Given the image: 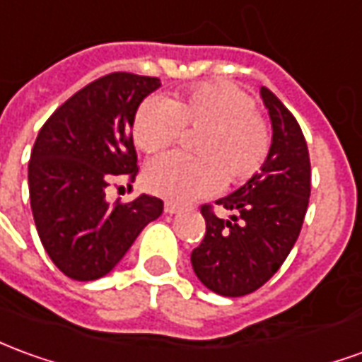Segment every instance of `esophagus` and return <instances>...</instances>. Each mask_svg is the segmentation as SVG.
I'll use <instances>...</instances> for the list:
<instances>
[{
	"instance_id": "obj_1",
	"label": "esophagus",
	"mask_w": 362,
	"mask_h": 362,
	"mask_svg": "<svg viewBox=\"0 0 362 362\" xmlns=\"http://www.w3.org/2000/svg\"><path fill=\"white\" fill-rule=\"evenodd\" d=\"M164 211L173 216V214H178V211H182V207L176 206V204H173V202H166V204H164Z\"/></svg>"
}]
</instances>
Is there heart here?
<instances>
[{
  "mask_svg": "<svg viewBox=\"0 0 362 362\" xmlns=\"http://www.w3.org/2000/svg\"><path fill=\"white\" fill-rule=\"evenodd\" d=\"M184 127L202 129L194 141L199 156L168 153L153 158L145 170L146 188L173 202L214 194L225 176L231 184L249 180L269 155V123L251 95L229 82L198 84L174 100L146 98L133 119V139L141 151L160 153Z\"/></svg>",
  "mask_w": 362,
  "mask_h": 362,
  "instance_id": "1",
  "label": "heart"
}]
</instances>
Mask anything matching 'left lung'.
I'll use <instances>...</instances> for the list:
<instances>
[{
    "mask_svg": "<svg viewBox=\"0 0 362 362\" xmlns=\"http://www.w3.org/2000/svg\"><path fill=\"white\" fill-rule=\"evenodd\" d=\"M272 123V145L259 174L217 199L229 219L202 206L206 235L192 251L202 284L229 298L251 294L274 276L292 251L304 223L312 189V166L296 117L269 88H260Z\"/></svg>",
    "mask_w": 362,
    "mask_h": 362,
    "instance_id": "1",
    "label": "left lung"
}]
</instances>
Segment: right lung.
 I'll use <instances>...</instances> for the list:
<instances>
[{"label":"right lung","instance_id":"add662e5","mask_svg":"<svg viewBox=\"0 0 362 362\" xmlns=\"http://www.w3.org/2000/svg\"><path fill=\"white\" fill-rule=\"evenodd\" d=\"M158 86L153 76H102L62 103L37 135L29 160L33 217L50 260L72 280L105 276L163 214V199L146 194L127 204L105 202L113 178L137 176L131 127Z\"/></svg>","mask_w":362,"mask_h":362}]
</instances>
